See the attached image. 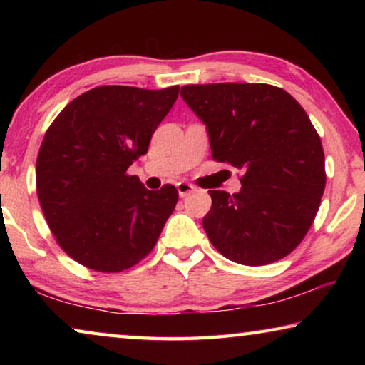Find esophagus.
Segmentation results:
<instances>
[{
    "instance_id": "obj_1",
    "label": "esophagus",
    "mask_w": 365,
    "mask_h": 365,
    "mask_svg": "<svg viewBox=\"0 0 365 365\" xmlns=\"http://www.w3.org/2000/svg\"><path fill=\"white\" fill-rule=\"evenodd\" d=\"M177 190H178V195H180V197H185V196H188L190 193H193V191H196L197 188L195 187L193 183L178 182V183H177Z\"/></svg>"
}]
</instances>
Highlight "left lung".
I'll return each mask as SVG.
<instances>
[{"mask_svg": "<svg viewBox=\"0 0 365 365\" xmlns=\"http://www.w3.org/2000/svg\"><path fill=\"white\" fill-rule=\"evenodd\" d=\"M180 95L206 123L212 159L243 170L240 193L211 190L202 227L222 256L265 265L306 237L325 190L322 141L306 110L267 83L185 85Z\"/></svg>", "mask_w": 365, "mask_h": 365, "instance_id": "left-lung-1", "label": "left lung"}]
</instances>
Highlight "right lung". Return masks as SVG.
Masks as SVG:
<instances>
[{
  "label": "right lung",
  "instance_id": "1",
  "mask_svg": "<svg viewBox=\"0 0 365 365\" xmlns=\"http://www.w3.org/2000/svg\"><path fill=\"white\" fill-rule=\"evenodd\" d=\"M180 86L103 85L53 120L36 158V195L54 240L86 269L115 274L156 245L178 191L146 190L127 169L143 156Z\"/></svg>",
  "mask_w": 365,
  "mask_h": 365
}]
</instances>
